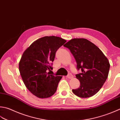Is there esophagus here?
I'll list each match as a JSON object with an SVG mask.
<instances>
[{"label":"esophagus","mask_w":120,"mask_h":120,"mask_svg":"<svg viewBox=\"0 0 120 120\" xmlns=\"http://www.w3.org/2000/svg\"><path fill=\"white\" fill-rule=\"evenodd\" d=\"M67 77L68 79H71L73 78V75H72L71 73H69V74H68V75L67 76Z\"/></svg>","instance_id":"esophagus-1"}]
</instances>
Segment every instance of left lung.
Listing matches in <instances>:
<instances>
[{"instance_id":"obj_1","label":"left lung","mask_w":120,"mask_h":120,"mask_svg":"<svg viewBox=\"0 0 120 120\" xmlns=\"http://www.w3.org/2000/svg\"><path fill=\"white\" fill-rule=\"evenodd\" d=\"M73 55L77 69L82 73L76 75L80 86L72 90L81 98H88L98 92L108 76L110 63L102 51L88 40L74 38L64 45Z\"/></svg>"}]
</instances>
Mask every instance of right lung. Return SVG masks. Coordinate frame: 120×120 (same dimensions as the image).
<instances>
[{
    "label": "right lung",
    "mask_w": 120,
    "mask_h": 120,
    "mask_svg": "<svg viewBox=\"0 0 120 120\" xmlns=\"http://www.w3.org/2000/svg\"><path fill=\"white\" fill-rule=\"evenodd\" d=\"M66 41L59 37L45 36L34 41L23 52L19 64L21 76L26 88L37 97L49 98L57 90L62 76L48 71L52 70L56 52Z\"/></svg>",
    "instance_id": "right-lung-1"
}]
</instances>
